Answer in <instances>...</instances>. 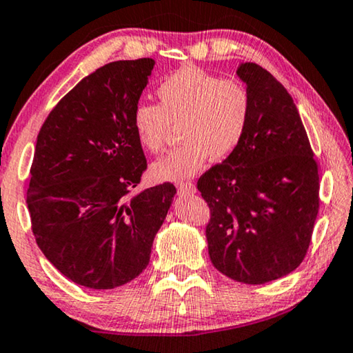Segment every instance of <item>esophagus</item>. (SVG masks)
I'll list each match as a JSON object with an SVG mask.
<instances>
[{"mask_svg":"<svg viewBox=\"0 0 353 353\" xmlns=\"http://www.w3.org/2000/svg\"><path fill=\"white\" fill-rule=\"evenodd\" d=\"M177 188L181 193H195L196 192V187L193 185L192 182H181L177 185Z\"/></svg>","mask_w":353,"mask_h":353,"instance_id":"1","label":"esophagus"}]
</instances>
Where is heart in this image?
<instances>
[{
    "label": "heart",
    "mask_w": 353,
    "mask_h": 353,
    "mask_svg": "<svg viewBox=\"0 0 353 353\" xmlns=\"http://www.w3.org/2000/svg\"><path fill=\"white\" fill-rule=\"evenodd\" d=\"M157 96L158 105L134 107L132 129L147 152L158 153L179 125L181 143L152 166L158 181H183L210 157L224 160L240 147L251 118V94L241 81L187 65L163 79Z\"/></svg>",
    "instance_id": "1"
}]
</instances>
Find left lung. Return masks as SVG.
<instances>
[{"mask_svg": "<svg viewBox=\"0 0 353 353\" xmlns=\"http://www.w3.org/2000/svg\"><path fill=\"white\" fill-rule=\"evenodd\" d=\"M236 73L251 94L250 125L196 188L210 206L212 265L235 281L264 285L304 261L320 208L319 165L285 86L252 62Z\"/></svg>", "mask_w": 353, "mask_h": 353, "instance_id": "left-lung-1", "label": "left lung"}]
</instances>
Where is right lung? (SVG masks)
<instances>
[{"instance_id": "obj_1", "label": "right lung", "mask_w": 353, "mask_h": 353, "mask_svg": "<svg viewBox=\"0 0 353 353\" xmlns=\"http://www.w3.org/2000/svg\"><path fill=\"white\" fill-rule=\"evenodd\" d=\"M155 61H117L63 96L39 129L27 206L46 259L77 285L113 290L148 265L171 182L132 193L147 170L132 110Z\"/></svg>"}]
</instances>
